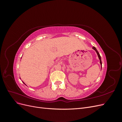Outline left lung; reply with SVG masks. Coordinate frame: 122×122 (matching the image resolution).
Here are the masks:
<instances>
[{"mask_svg":"<svg viewBox=\"0 0 122 122\" xmlns=\"http://www.w3.org/2000/svg\"><path fill=\"white\" fill-rule=\"evenodd\" d=\"M93 48V49L96 51V53H97V55H98V58H99V60H100V65H101V68H102V61H101V58L100 55V54H99V53L98 52V51H97V49L96 48H95V47H93V48Z\"/></svg>","mask_w":122,"mask_h":122,"instance_id":"obj_1","label":"left lung"}]
</instances>
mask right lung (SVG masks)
<instances>
[{"mask_svg":"<svg viewBox=\"0 0 122 122\" xmlns=\"http://www.w3.org/2000/svg\"><path fill=\"white\" fill-rule=\"evenodd\" d=\"M20 79H21V78H20ZM22 82H23V83L24 84H25V85H26V84H25V83H24V82L23 81H22Z\"/></svg>","mask_w":122,"mask_h":122,"instance_id":"add662e5","label":"right lung"}]
</instances>
